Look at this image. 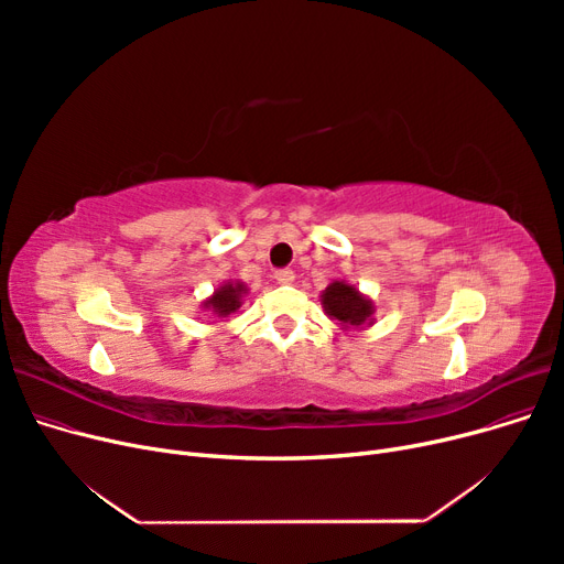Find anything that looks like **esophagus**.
<instances>
[{"label":"esophagus","mask_w":564,"mask_h":564,"mask_svg":"<svg viewBox=\"0 0 564 564\" xmlns=\"http://www.w3.org/2000/svg\"><path fill=\"white\" fill-rule=\"evenodd\" d=\"M274 279H276L281 285H290V283L294 281V272H292V270H279V272L274 274Z\"/></svg>","instance_id":"34e87169"}]
</instances>
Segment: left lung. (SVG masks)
<instances>
[{
  "label": "left lung",
  "mask_w": 564,
  "mask_h": 564,
  "mask_svg": "<svg viewBox=\"0 0 564 564\" xmlns=\"http://www.w3.org/2000/svg\"><path fill=\"white\" fill-rule=\"evenodd\" d=\"M324 313L336 319L343 329H361L375 324V304L359 288L349 285L347 281H334L319 294Z\"/></svg>",
  "instance_id": "left-lung-1"
}]
</instances>
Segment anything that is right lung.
I'll return each instance as SVG.
<instances>
[{
    "mask_svg": "<svg viewBox=\"0 0 564 564\" xmlns=\"http://www.w3.org/2000/svg\"><path fill=\"white\" fill-rule=\"evenodd\" d=\"M247 292L249 290L242 281H226L200 304V308L210 311L215 317H228L230 313L240 311Z\"/></svg>",
    "mask_w": 564,
    "mask_h": 564,
    "instance_id": "obj_1",
    "label": "right lung"
}]
</instances>
